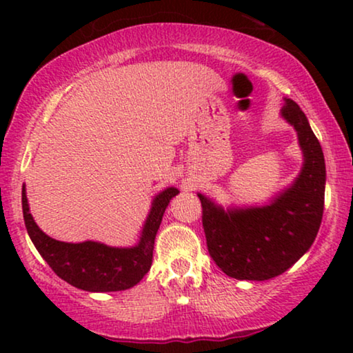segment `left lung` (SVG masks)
Returning a JSON list of instances; mask_svg holds the SVG:
<instances>
[{
  "mask_svg": "<svg viewBox=\"0 0 353 353\" xmlns=\"http://www.w3.org/2000/svg\"><path fill=\"white\" fill-rule=\"evenodd\" d=\"M281 117L297 132L303 167L268 205L223 207L197 194L210 257L236 279L265 281L291 268L316 238L325 207L326 167L320 141L302 109L284 99Z\"/></svg>",
  "mask_w": 353,
  "mask_h": 353,
  "instance_id": "obj_1",
  "label": "left lung"
}]
</instances>
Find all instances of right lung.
<instances>
[{
	"label": "right lung",
	"mask_w": 353,
	"mask_h": 353,
	"mask_svg": "<svg viewBox=\"0 0 353 353\" xmlns=\"http://www.w3.org/2000/svg\"><path fill=\"white\" fill-rule=\"evenodd\" d=\"M178 192L180 191L176 188H167L154 197L141 238L133 248H110L94 241L74 244L50 238L33 220L28 209L26 186L22 188L23 221L33 245L52 272L64 281L88 292L125 291L141 281L151 268L154 239L163 212Z\"/></svg>",
	"instance_id": "1"
}]
</instances>
